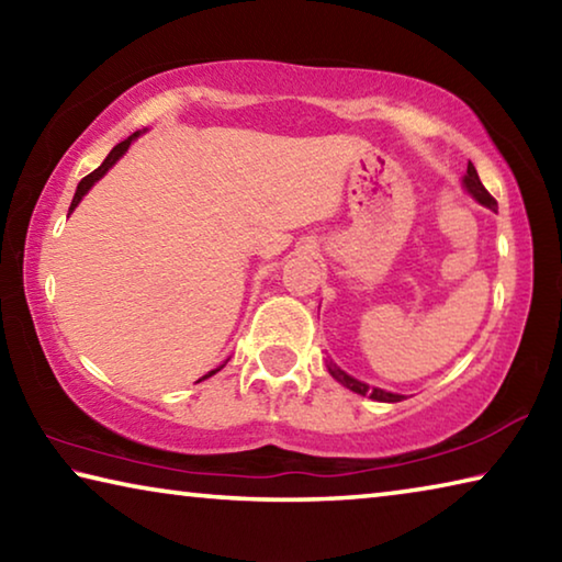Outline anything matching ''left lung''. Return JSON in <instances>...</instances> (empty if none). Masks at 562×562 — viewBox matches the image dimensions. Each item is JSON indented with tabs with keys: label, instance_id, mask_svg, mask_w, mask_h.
I'll use <instances>...</instances> for the list:
<instances>
[{
	"label": "left lung",
	"instance_id": "left-lung-1",
	"mask_svg": "<svg viewBox=\"0 0 562 562\" xmlns=\"http://www.w3.org/2000/svg\"><path fill=\"white\" fill-rule=\"evenodd\" d=\"M463 186H465V190H469V193H471L481 205L491 207V211H498L496 198H493V195L488 193V190L483 188L481 178H479V173H475V168H473L471 160H469V168H465ZM327 369H329V374L335 376L341 386H347V389H351V392H357V394H361V396L374 398V402H402V398H404L402 394L384 392V389H369V384L357 382V379H351L347 372H341V369L335 364V361H327Z\"/></svg>",
	"mask_w": 562,
	"mask_h": 562
}]
</instances>
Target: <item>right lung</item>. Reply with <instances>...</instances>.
Wrapping results in <instances>:
<instances>
[{
  "label": "right lung",
  "mask_w": 562,
  "mask_h": 562,
  "mask_svg": "<svg viewBox=\"0 0 562 562\" xmlns=\"http://www.w3.org/2000/svg\"><path fill=\"white\" fill-rule=\"evenodd\" d=\"M138 136V133H133V136H128L126 140H121V144L119 146H113V150H111V154L106 156V160H103V164L97 168V170H93V173H89L87 178H81V183L79 186H76V193H74V201H71V207H69V213L74 211V207L76 205H79V201H81V198L83 195H87L89 193V188L93 186V183H97V180L103 176V173H106V170L113 166V164H116V160L123 156V154H126V150H128V146H131V140L133 138H136ZM215 372H221V369H215ZM215 372H211V374H207V376H213Z\"/></svg>",
  "instance_id": "add662e5"
}]
</instances>
